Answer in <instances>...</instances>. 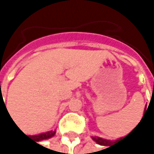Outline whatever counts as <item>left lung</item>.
<instances>
[{"label": "left lung", "instance_id": "left-lung-1", "mask_svg": "<svg viewBox=\"0 0 154 154\" xmlns=\"http://www.w3.org/2000/svg\"><path fill=\"white\" fill-rule=\"evenodd\" d=\"M129 135V134H128ZM127 137V136H126ZM125 137V138H126ZM125 138H121V139H119V140H116V141H111V140H104V139H102V138H99V137H92V140L95 141V142H97L98 144H100V145H103V146H109V145H111V144H114V143H116V142H117V141H119V140H122V139H125ZM111 147V146H110ZM109 148V147H108Z\"/></svg>", "mask_w": 154, "mask_h": 154}]
</instances>
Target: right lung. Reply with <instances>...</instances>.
<instances>
[{
	"instance_id": "obj_1",
	"label": "right lung",
	"mask_w": 154,
	"mask_h": 154,
	"mask_svg": "<svg viewBox=\"0 0 154 154\" xmlns=\"http://www.w3.org/2000/svg\"><path fill=\"white\" fill-rule=\"evenodd\" d=\"M54 135H55V130L54 131L51 130V131H48L46 133H41V134H38V135H34V136H26V137H30L35 141H39V140H48V139H50L51 137H54Z\"/></svg>"
}]
</instances>
